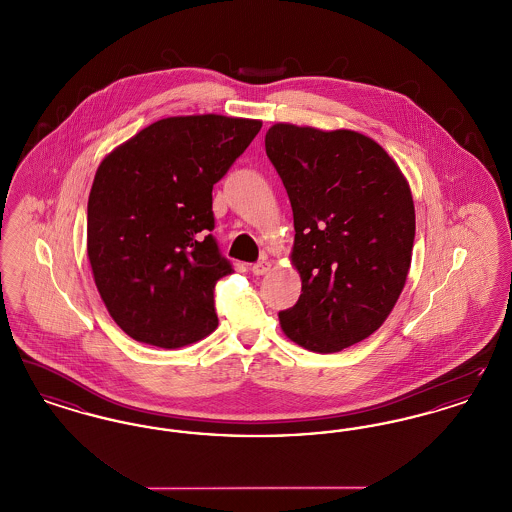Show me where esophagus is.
<instances>
[{
  "mask_svg": "<svg viewBox=\"0 0 512 512\" xmlns=\"http://www.w3.org/2000/svg\"><path fill=\"white\" fill-rule=\"evenodd\" d=\"M268 270H270V263H267V261H261V263H257V265L251 267V272H253L255 276H263V274H267Z\"/></svg>",
  "mask_w": 512,
  "mask_h": 512,
  "instance_id": "1",
  "label": "esophagus"
}]
</instances>
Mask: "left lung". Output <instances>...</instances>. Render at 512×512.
Segmentation results:
<instances>
[{
    "label": "left lung",
    "mask_w": 512,
    "mask_h": 512,
    "mask_svg": "<svg viewBox=\"0 0 512 512\" xmlns=\"http://www.w3.org/2000/svg\"><path fill=\"white\" fill-rule=\"evenodd\" d=\"M293 211L301 295L282 332L315 353L374 334L405 288L414 242L409 182L388 151L355 130L276 122L265 136Z\"/></svg>",
    "instance_id": "1"
}]
</instances>
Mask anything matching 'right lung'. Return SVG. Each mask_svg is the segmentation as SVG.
Here are the masks:
<instances>
[{"instance_id":"obj_1","label":"right lung","mask_w":512,"mask_h":512,"mask_svg":"<svg viewBox=\"0 0 512 512\" xmlns=\"http://www.w3.org/2000/svg\"><path fill=\"white\" fill-rule=\"evenodd\" d=\"M263 122L188 115L153 122L99 163L88 259L111 318L132 340L178 349L209 336L230 263L209 234L213 186Z\"/></svg>"}]
</instances>
